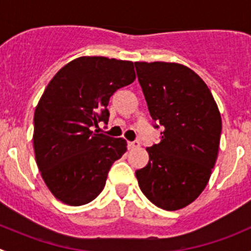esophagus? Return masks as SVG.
Instances as JSON below:
<instances>
[{
    "instance_id": "34e87169",
    "label": "esophagus",
    "mask_w": 251,
    "mask_h": 251,
    "mask_svg": "<svg viewBox=\"0 0 251 251\" xmlns=\"http://www.w3.org/2000/svg\"><path fill=\"white\" fill-rule=\"evenodd\" d=\"M141 146L140 141H135V142H128V148L130 149H135V148H138V147Z\"/></svg>"
}]
</instances>
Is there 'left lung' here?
I'll return each mask as SVG.
<instances>
[{
	"mask_svg": "<svg viewBox=\"0 0 251 251\" xmlns=\"http://www.w3.org/2000/svg\"><path fill=\"white\" fill-rule=\"evenodd\" d=\"M135 67L149 113L164 126L160 143L147 148L148 165L136 171L138 186L160 209H183L201 196L211 176L221 114L203 78L186 65L136 62Z\"/></svg>",
	"mask_w": 251,
	"mask_h": 251,
	"instance_id": "left-lung-1",
	"label": "left lung"
}]
</instances>
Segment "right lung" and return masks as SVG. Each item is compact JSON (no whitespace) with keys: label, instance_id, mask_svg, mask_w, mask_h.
<instances>
[{"label":"right lung","instance_id":"obj_1","mask_svg":"<svg viewBox=\"0 0 251 251\" xmlns=\"http://www.w3.org/2000/svg\"><path fill=\"white\" fill-rule=\"evenodd\" d=\"M136 78L133 63L107 57H78L45 88L34 115L37 168L50 193L80 206L97 198L127 143L92 131L108 123L109 98ZM97 131V130H96Z\"/></svg>","mask_w":251,"mask_h":251}]
</instances>
